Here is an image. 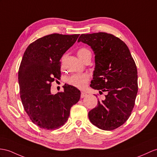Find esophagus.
I'll list each match as a JSON object with an SVG mask.
<instances>
[{
    "mask_svg": "<svg viewBox=\"0 0 157 157\" xmlns=\"http://www.w3.org/2000/svg\"><path fill=\"white\" fill-rule=\"evenodd\" d=\"M86 96H87V94L86 93H85V92H81V98L85 97Z\"/></svg>",
    "mask_w": 157,
    "mask_h": 157,
    "instance_id": "34e87169",
    "label": "esophagus"
}]
</instances>
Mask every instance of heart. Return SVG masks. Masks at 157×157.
Returning a JSON list of instances; mask_svg holds the SVG:
<instances>
[{
  "label": "heart",
  "mask_w": 157,
  "mask_h": 157,
  "mask_svg": "<svg viewBox=\"0 0 157 157\" xmlns=\"http://www.w3.org/2000/svg\"><path fill=\"white\" fill-rule=\"evenodd\" d=\"M77 55L82 61L85 60L88 56L91 55V52L86 48H79L77 51ZM89 81V76L86 73L75 74L69 76L67 78V83L78 89H85L87 86Z\"/></svg>",
  "instance_id": "obj_1"
}]
</instances>
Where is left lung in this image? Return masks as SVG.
I'll use <instances>...</instances> for the list:
<instances>
[{"instance_id": "8db88e82", "label": "left lung", "mask_w": 157, "mask_h": 157, "mask_svg": "<svg viewBox=\"0 0 157 157\" xmlns=\"http://www.w3.org/2000/svg\"><path fill=\"white\" fill-rule=\"evenodd\" d=\"M78 42L89 45L95 55L90 86L107 93L90 110L89 120L98 128L112 131L128 120L135 106L138 92L135 60L127 44L112 34H82Z\"/></svg>"}]
</instances>
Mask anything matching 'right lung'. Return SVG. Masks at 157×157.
Listing matches in <instances>:
<instances>
[{
    "label": "right lung",
    "mask_w": 157,
    "mask_h": 157,
    "mask_svg": "<svg viewBox=\"0 0 157 157\" xmlns=\"http://www.w3.org/2000/svg\"><path fill=\"white\" fill-rule=\"evenodd\" d=\"M79 34H48L29 45L18 70L21 101L34 124L47 130L65 124L71 108L77 103L81 92L71 85L55 94L51 83L60 77V60L77 40Z\"/></svg>",
    "instance_id": "add662e5"
}]
</instances>
